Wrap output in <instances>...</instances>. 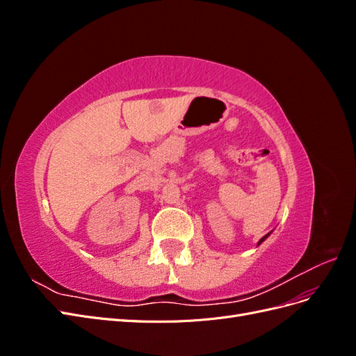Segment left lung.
Here are the masks:
<instances>
[{"mask_svg": "<svg viewBox=\"0 0 356 356\" xmlns=\"http://www.w3.org/2000/svg\"><path fill=\"white\" fill-rule=\"evenodd\" d=\"M270 233H272V232H270ZM270 233H267L266 236H263V238H261L260 241H258V243H257V245H261V243H263V242H264V241L268 238V236H270Z\"/></svg>", "mask_w": 356, "mask_h": 356, "instance_id": "left-lung-1", "label": "left lung"}]
</instances>
